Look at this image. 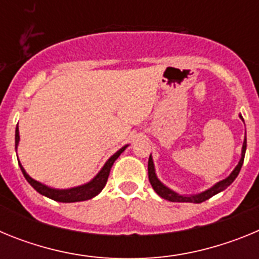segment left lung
<instances>
[{"label": "left lung", "mask_w": 259, "mask_h": 259, "mask_svg": "<svg viewBox=\"0 0 259 259\" xmlns=\"http://www.w3.org/2000/svg\"><path fill=\"white\" fill-rule=\"evenodd\" d=\"M239 118L241 119L242 122H244V119H242L241 114H239ZM245 124V123H244ZM245 152H246V131H245V136H244V143H242V148H241V158H240L239 163L236 164V167L233 168L232 172L226 178V179L221 180V182L215 183L212 187L210 188L205 189V191L200 192V193H194V194H184V193H179V192L174 191L171 189L170 187H167L166 184L161 182V180L158 179L157 172H155V166H154V161H153L152 154L149 155V162H148V174H149V182L152 184L153 189L157 192L158 196H161L162 198L167 201H171V202H192V203H201L203 201L209 200L211 198L212 196L215 194H218L219 192H223L224 189L230 187L231 184L233 183V180L236 179L237 175H239L240 170H241L242 163H244V158H245Z\"/></svg>", "instance_id": "left-lung-1"}]
</instances>
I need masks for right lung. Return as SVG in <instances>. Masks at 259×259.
Segmentation results:
<instances>
[{"label":"right lung","instance_id":"add662e5","mask_svg":"<svg viewBox=\"0 0 259 259\" xmlns=\"http://www.w3.org/2000/svg\"><path fill=\"white\" fill-rule=\"evenodd\" d=\"M20 136H19V128H15V152L18 149V145H19ZM128 145H124L123 148L118 150V152L114 153L111 157L105 162V164L102 166V168L97 172V175L93 178L92 180H89L88 183H84L81 185H76V187H72V188H66V189H59V188H53V187H49V185L44 184V183H40L37 180H35L33 178L27 174V171L24 170V167L22 166L20 161L19 167L22 170L23 175L26 178L27 182L33 187V189L38 192L40 194L45 196V197L50 198V200L58 201V202H80V201H87L91 200V198L96 197L102 189L105 188L106 185L107 178H109L110 170H111V166L114 164V162L118 159V157L127 149Z\"/></svg>","mask_w":259,"mask_h":259}]
</instances>
